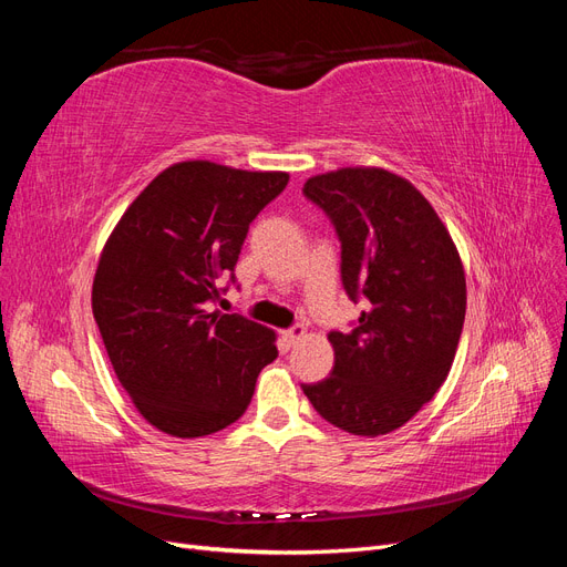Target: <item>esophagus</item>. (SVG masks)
Instances as JSON below:
<instances>
[{"instance_id": "34e87169", "label": "esophagus", "mask_w": 567, "mask_h": 567, "mask_svg": "<svg viewBox=\"0 0 567 567\" xmlns=\"http://www.w3.org/2000/svg\"><path fill=\"white\" fill-rule=\"evenodd\" d=\"M281 336H284V340L288 342V346H296L298 340H302V338H305V326H302V323L290 326V329H288V331H284Z\"/></svg>"}]
</instances>
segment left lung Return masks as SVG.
Masks as SVG:
<instances>
[{"label": "left lung", "instance_id": "left-lung-1", "mask_svg": "<svg viewBox=\"0 0 567 567\" xmlns=\"http://www.w3.org/2000/svg\"><path fill=\"white\" fill-rule=\"evenodd\" d=\"M340 241V279L364 300L352 331H331V375L302 385L317 414L352 435L398 431L447 381L466 317V274L419 188L381 167L305 182Z\"/></svg>", "mask_w": 567, "mask_h": 567}]
</instances>
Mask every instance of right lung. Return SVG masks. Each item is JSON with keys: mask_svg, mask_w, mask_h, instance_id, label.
<instances>
[{"mask_svg": "<svg viewBox=\"0 0 567 567\" xmlns=\"http://www.w3.org/2000/svg\"><path fill=\"white\" fill-rule=\"evenodd\" d=\"M288 184L210 161L169 165L120 217L99 257L92 312L120 385L175 437L244 416L257 373L277 359L274 331L213 302L250 221Z\"/></svg>", "mask_w": 567, "mask_h": 567, "instance_id": "right-lung-1", "label": "right lung"}]
</instances>
